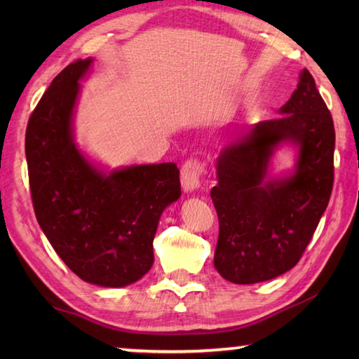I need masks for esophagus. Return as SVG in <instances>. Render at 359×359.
I'll return each instance as SVG.
<instances>
[{"instance_id":"1","label":"esophagus","mask_w":359,"mask_h":359,"mask_svg":"<svg viewBox=\"0 0 359 359\" xmlns=\"http://www.w3.org/2000/svg\"><path fill=\"white\" fill-rule=\"evenodd\" d=\"M205 174V165L198 160H187L180 169V182L185 191H193L199 187V182Z\"/></svg>"}]
</instances>
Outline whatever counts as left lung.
Returning a JSON list of instances; mask_svg holds the SVG:
<instances>
[{"instance_id":"left-lung-1","label":"left lung","mask_w":359,"mask_h":359,"mask_svg":"<svg viewBox=\"0 0 359 359\" xmlns=\"http://www.w3.org/2000/svg\"><path fill=\"white\" fill-rule=\"evenodd\" d=\"M278 114L217 158L218 184L210 191L220 224L214 264L238 285L271 280L294 267L331 198L336 131L307 69ZM282 142L300 147L297 169L290 178L272 181L266 168Z\"/></svg>"}]
</instances>
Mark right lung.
<instances>
[{"label": "right lung", "mask_w": 359, "mask_h": 359, "mask_svg": "<svg viewBox=\"0 0 359 359\" xmlns=\"http://www.w3.org/2000/svg\"><path fill=\"white\" fill-rule=\"evenodd\" d=\"M92 58L53 79L29 115L25 135L29 191L41 229L82 280L118 288L154 264L158 220L180 196L175 163L139 165L104 174L72 137V114Z\"/></svg>", "instance_id": "add662e5"}]
</instances>
